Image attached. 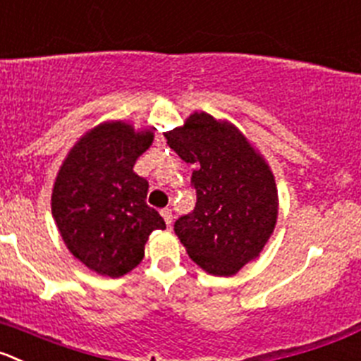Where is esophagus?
Segmentation results:
<instances>
[{
  "instance_id": "esophagus-1",
  "label": "esophagus",
  "mask_w": 361,
  "mask_h": 361,
  "mask_svg": "<svg viewBox=\"0 0 361 361\" xmlns=\"http://www.w3.org/2000/svg\"><path fill=\"white\" fill-rule=\"evenodd\" d=\"M160 214H161V217H164L165 224H167V226H171V222H173V210H171V208H164V210H160Z\"/></svg>"
}]
</instances>
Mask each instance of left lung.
Segmentation results:
<instances>
[{
  "label": "left lung",
  "mask_w": 361,
  "mask_h": 361,
  "mask_svg": "<svg viewBox=\"0 0 361 361\" xmlns=\"http://www.w3.org/2000/svg\"><path fill=\"white\" fill-rule=\"evenodd\" d=\"M171 149L196 165L194 212L174 224L188 257L212 276H233L257 260L278 222V187L271 165L226 119L194 112L165 131Z\"/></svg>",
  "instance_id": "obj_1"
}]
</instances>
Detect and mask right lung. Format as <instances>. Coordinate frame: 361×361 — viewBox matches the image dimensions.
<instances>
[{"label":"right lung","instance_id":"add662e5","mask_svg":"<svg viewBox=\"0 0 361 361\" xmlns=\"http://www.w3.org/2000/svg\"><path fill=\"white\" fill-rule=\"evenodd\" d=\"M153 130L104 121L76 140L60 165L51 214L74 258L99 276L121 278L144 258V247L165 222L147 207V181L133 171L153 144Z\"/></svg>","mask_w":361,"mask_h":361}]
</instances>
